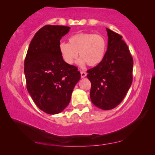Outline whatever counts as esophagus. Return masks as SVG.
I'll list each match as a JSON object with an SVG mask.
<instances>
[{"mask_svg":"<svg viewBox=\"0 0 155 155\" xmlns=\"http://www.w3.org/2000/svg\"><path fill=\"white\" fill-rule=\"evenodd\" d=\"M80 74H81V78H85L86 75H87V73H85V72H84V71H81V72H80Z\"/></svg>","mask_w":155,"mask_h":155,"instance_id":"obj_1","label":"esophagus"}]
</instances>
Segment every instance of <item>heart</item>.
I'll return each instance as SVG.
<instances>
[{
	"mask_svg": "<svg viewBox=\"0 0 155 155\" xmlns=\"http://www.w3.org/2000/svg\"><path fill=\"white\" fill-rule=\"evenodd\" d=\"M59 52L67 64L73 65L78 58L80 65L87 63L89 66H96L103 60L107 50V41L100 35L81 32L72 36L69 43L61 42Z\"/></svg>",
	"mask_w": 155,
	"mask_h": 155,
	"instance_id": "1",
	"label": "heart"
}]
</instances>
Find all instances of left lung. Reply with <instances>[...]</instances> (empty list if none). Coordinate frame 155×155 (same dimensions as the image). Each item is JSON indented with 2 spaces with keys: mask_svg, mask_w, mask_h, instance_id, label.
<instances>
[{
  "mask_svg": "<svg viewBox=\"0 0 155 155\" xmlns=\"http://www.w3.org/2000/svg\"><path fill=\"white\" fill-rule=\"evenodd\" d=\"M107 51L101 62L87 71L90 99L97 107L110 110L121 102L133 80V61L122 36L107 28Z\"/></svg>",
  "mask_w": 155,
  "mask_h": 155,
  "instance_id": "8db88e82",
  "label": "left lung"
}]
</instances>
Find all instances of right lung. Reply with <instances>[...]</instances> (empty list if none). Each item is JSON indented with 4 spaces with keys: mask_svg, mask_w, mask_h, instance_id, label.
Masks as SVG:
<instances>
[{
    "mask_svg": "<svg viewBox=\"0 0 155 155\" xmlns=\"http://www.w3.org/2000/svg\"><path fill=\"white\" fill-rule=\"evenodd\" d=\"M71 27L46 25L39 29L29 44L25 60L27 89L35 104L48 114L63 111L71 101L80 73L77 67L63 60L60 40Z\"/></svg>",
    "mask_w": 155,
    "mask_h": 155,
    "instance_id": "add662e5",
    "label": "right lung"
}]
</instances>
